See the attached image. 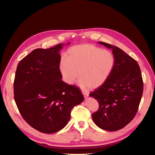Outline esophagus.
Masks as SVG:
<instances>
[{"instance_id": "34e87169", "label": "esophagus", "mask_w": 155, "mask_h": 155, "mask_svg": "<svg viewBox=\"0 0 155 155\" xmlns=\"http://www.w3.org/2000/svg\"><path fill=\"white\" fill-rule=\"evenodd\" d=\"M84 96V97H85V98H87L88 96V94L87 93V92H82Z\"/></svg>"}]
</instances>
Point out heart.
<instances>
[{
	"instance_id": "1",
	"label": "heart",
	"mask_w": 155,
	"mask_h": 155,
	"mask_svg": "<svg viewBox=\"0 0 155 155\" xmlns=\"http://www.w3.org/2000/svg\"><path fill=\"white\" fill-rule=\"evenodd\" d=\"M114 65L115 58L110 51L83 44L68 50L65 59L61 63L60 71L64 81L69 85L74 84L79 77L80 87L94 89L106 82Z\"/></svg>"
}]
</instances>
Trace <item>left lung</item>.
<instances>
[{
  "label": "left lung",
  "instance_id": "1",
  "mask_svg": "<svg viewBox=\"0 0 155 155\" xmlns=\"http://www.w3.org/2000/svg\"><path fill=\"white\" fill-rule=\"evenodd\" d=\"M98 43L112 49L115 65L106 82L89 94L99 104V109L92 118L100 128L116 131L129 124L137 114L143 94V79L136 60L116 46Z\"/></svg>",
  "mask_w": 155,
  "mask_h": 155
}]
</instances>
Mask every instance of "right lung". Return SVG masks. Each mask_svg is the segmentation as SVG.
I'll return each mask as SVG.
<instances>
[{
	"label": "right lung",
	"instance_id": "right-lung-1",
	"mask_svg": "<svg viewBox=\"0 0 155 155\" xmlns=\"http://www.w3.org/2000/svg\"><path fill=\"white\" fill-rule=\"evenodd\" d=\"M63 45L33 50L16 70L13 91L18 109L28 124L43 133L63 129L73 107L84 100L80 89L61 80L59 51Z\"/></svg>",
	"mask_w": 155,
	"mask_h": 155
}]
</instances>
